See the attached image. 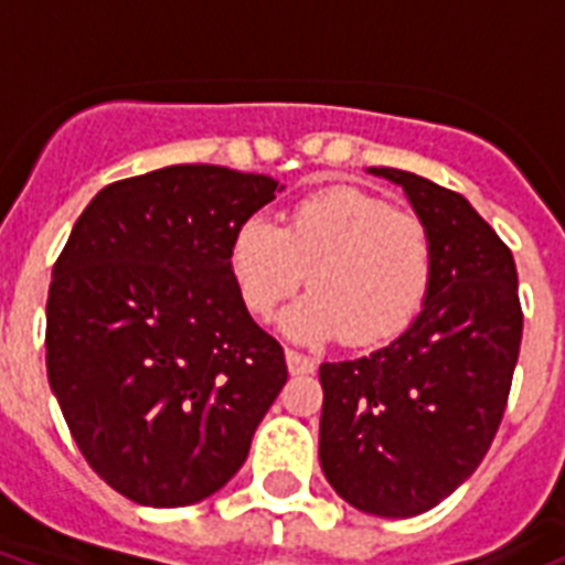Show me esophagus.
<instances>
[{
    "instance_id": "esophagus-1",
    "label": "esophagus",
    "mask_w": 565,
    "mask_h": 565,
    "mask_svg": "<svg viewBox=\"0 0 565 565\" xmlns=\"http://www.w3.org/2000/svg\"><path fill=\"white\" fill-rule=\"evenodd\" d=\"M287 370H290L292 375H310V372L317 370V361H313V358H308V354L287 349Z\"/></svg>"
}]
</instances>
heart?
Returning a JSON list of instances; mask_svg holds the SVG:
<instances>
[{"instance_id": "heart-1", "label": "heart", "mask_w": 565, "mask_h": 565, "mask_svg": "<svg viewBox=\"0 0 565 565\" xmlns=\"http://www.w3.org/2000/svg\"><path fill=\"white\" fill-rule=\"evenodd\" d=\"M231 281L248 313L266 319L299 290H313L281 317L292 340L340 334L377 345L411 326L425 305L434 243L416 213L395 211L361 188H328L292 204L287 225L248 216L228 246Z\"/></svg>"}]
</instances>
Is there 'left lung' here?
I'll return each mask as SVG.
<instances>
[{"label": "left lung", "instance_id": "left-lung-1", "mask_svg": "<svg viewBox=\"0 0 565 565\" xmlns=\"http://www.w3.org/2000/svg\"><path fill=\"white\" fill-rule=\"evenodd\" d=\"M430 231L422 313L358 361L322 363L319 463L352 508L407 519L437 508L490 451L522 345L513 252L455 190L375 167Z\"/></svg>", "mask_w": 565, "mask_h": 565}]
</instances>
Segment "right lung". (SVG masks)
<instances>
[{"instance_id":"obj_1","label":"right lung","mask_w":565,"mask_h":565,"mask_svg":"<svg viewBox=\"0 0 565 565\" xmlns=\"http://www.w3.org/2000/svg\"><path fill=\"white\" fill-rule=\"evenodd\" d=\"M281 190L211 163L114 181L57 255L49 384L93 472L137 504L188 508L225 487L287 384L228 269L234 228Z\"/></svg>"}]
</instances>
